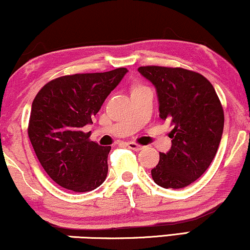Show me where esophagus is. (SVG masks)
Returning a JSON list of instances; mask_svg holds the SVG:
<instances>
[{"mask_svg": "<svg viewBox=\"0 0 250 250\" xmlns=\"http://www.w3.org/2000/svg\"><path fill=\"white\" fill-rule=\"evenodd\" d=\"M126 146H127L129 149L131 150H134V151H141L143 149L144 146H140V144H136V143H134V142H128V143H126Z\"/></svg>", "mask_w": 250, "mask_h": 250, "instance_id": "esophagus-1", "label": "esophagus"}]
</instances>
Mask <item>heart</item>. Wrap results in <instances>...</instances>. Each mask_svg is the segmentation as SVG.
<instances>
[{"label": "heart", "mask_w": 250, "mask_h": 250, "mask_svg": "<svg viewBox=\"0 0 250 250\" xmlns=\"http://www.w3.org/2000/svg\"><path fill=\"white\" fill-rule=\"evenodd\" d=\"M137 88H139V86H137Z\"/></svg>", "instance_id": "b5f03b06"}]
</instances>
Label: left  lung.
<instances>
[{
  "instance_id": "left-lung-1",
  "label": "left lung",
  "mask_w": 250,
  "mask_h": 250,
  "mask_svg": "<svg viewBox=\"0 0 250 250\" xmlns=\"http://www.w3.org/2000/svg\"><path fill=\"white\" fill-rule=\"evenodd\" d=\"M141 75L155 86L160 118L172 126L171 147L160 153L151 170L164 188H184L200 178L214 159L221 142L224 115L208 79L180 67L141 66Z\"/></svg>"
}]
</instances>
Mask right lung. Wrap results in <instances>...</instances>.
Instances as JSON below:
<instances>
[{
  "label": "right lung",
  "instance_id": "right-lung-1",
  "mask_svg": "<svg viewBox=\"0 0 250 250\" xmlns=\"http://www.w3.org/2000/svg\"><path fill=\"white\" fill-rule=\"evenodd\" d=\"M127 72L119 67L65 75L45 84L32 101L29 139L47 175L60 186L83 193L106 179L111 147L89 141L90 133L82 132V127L91 124Z\"/></svg>",
  "mask_w": 250,
  "mask_h": 250
}]
</instances>
